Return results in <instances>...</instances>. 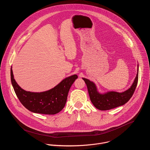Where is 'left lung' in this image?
I'll list each match as a JSON object with an SVG mask.
<instances>
[{"mask_svg":"<svg viewBox=\"0 0 150 150\" xmlns=\"http://www.w3.org/2000/svg\"><path fill=\"white\" fill-rule=\"evenodd\" d=\"M138 64L137 73L132 85L123 92L108 91L100 93L94 82L83 77L87 87L90 99L95 107L100 110H106L122 106L127 103L133 95L138 83Z\"/></svg>","mask_w":150,"mask_h":150,"instance_id":"left-lung-1","label":"left lung"}]
</instances>
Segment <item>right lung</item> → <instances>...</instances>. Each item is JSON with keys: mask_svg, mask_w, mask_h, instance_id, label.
I'll use <instances>...</instances> for the list:
<instances>
[{"mask_svg": "<svg viewBox=\"0 0 150 150\" xmlns=\"http://www.w3.org/2000/svg\"><path fill=\"white\" fill-rule=\"evenodd\" d=\"M11 78L18 98L28 110L36 113L54 115L65 106L69 90L78 76L73 74L67 77L54 87L42 92H32L22 88L14 79L12 67Z\"/></svg>", "mask_w": 150, "mask_h": 150, "instance_id": "obj_1", "label": "right lung"}]
</instances>
